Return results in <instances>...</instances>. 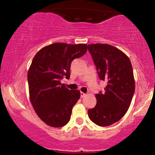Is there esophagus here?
I'll return each mask as SVG.
<instances>
[{
    "label": "esophagus",
    "instance_id": "esophagus-1",
    "mask_svg": "<svg viewBox=\"0 0 155 155\" xmlns=\"http://www.w3.org/2000/svg\"><path fill=\"white\" fill-rule=\"evenodd\" d=\"M86 94L85 93H84V92H80V97H81V98H84V97H86Z\"/></svg>",
    "mask_w": 155,
    "mask_h": 155
}]
</instances>
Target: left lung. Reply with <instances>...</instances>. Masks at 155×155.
Returning <instances> with one entry per match:
<instances>
[{
  "label": "left lung",
  "mask_w": 155,
  "mask_h": 155,
  "mask_svg": "<svg viewBox=\"0 0 155 155\" xmlns=\"http://www.w3.org/2000/svg\"><path fill=\"white\" fill-rule=\"evenodd\" d=\"M99 79L107 82L104 92L96 94L97 104L88 110L93 123L109 126L128 111L135 92V80L130 59L121 51L109 44H89Z\"/></svg>",
  "instance_id": "1"
}]
</instances>
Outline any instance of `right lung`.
<instances>
[{
    "mask_svg": "<svg viewBox=\"0 0 155 155\" xmlns=\"http://www.w3.org/2000/svg\"><path fill=\"white\" fill-rule=\"evenodd\" d=\"M87 45L55 43L42 48L34 57L27 73L29 97L38 116L48 126L59 128L71 119L79 90L61 83L70 78L71 63L85 54Z\"/></svg>",
    "mask_w": 155,
    "mask_h": 155,
    "instance_id": "right-lung-1",
    "label": "right lung"
}]
</instances>
